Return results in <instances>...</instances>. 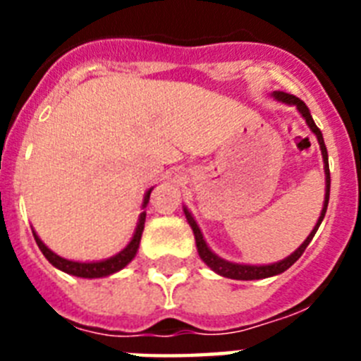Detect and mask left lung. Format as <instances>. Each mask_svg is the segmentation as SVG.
Segmentation results:
<instances>
[{
    "mask_svg": "<svg viewBox=\"0 0 361 361\" xmlns=\"http://www.w3.org/2000/svg\"><path fill=\"white\" fill-rule=\"evenodd\" d=\"M275 95L279 101H282V103H288V104H295L296 108H298V111L302 114V116L305 117V123L309 124V128L312 130V133L317 135L318 142H320V148H322V155H324V164H325V202H324V209H322L320 213V219H318L317 226H314V229H312L311 233H309V237L305 238V242L302 245H300L298 250L295 251V253L291 255V257L283 258L282 262H276V264H271V266H242V264H233V262H228V260H222V258L216 257L215 253H212V250L208 247V244H206V240H204L202 233H200L199 226H197V222L193 220V216H191V213L188 212V209H184V213H186V219L188 222H190L191 229H193V233H195V242H197V250H199V255L200 258H202L204 262L208 264L209 267H212L215 273H219V275L222 276H228V279H233V280H260V279H267V276H275V275H280V273H283L286 269H289V267L293 266V264L298 260L302 255H304L305 247L309 245V242L312 240V237H314V233L318 231V228H320L322 220H324L325 216V212H327V204H329V191H331V173H329V159H327V148H325L324 145V137H322V132L320 128H318L317 124H314V121H312L311 114H309V108L305 106L304 101H300L296 95H291V94H286V92H275Z\"/></svg>",
    "mask_w": 361,
    "mask_h": 361,
    "instance_id": "8db88e82",
    "label": "left lung"
}]
</instances>
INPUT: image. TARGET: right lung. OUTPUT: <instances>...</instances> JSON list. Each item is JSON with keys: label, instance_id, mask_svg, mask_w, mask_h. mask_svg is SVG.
Instances as JSON below:
<instances>
[{"label": "right lung", "instance_id": "obj_1", "mask_svg": "<svg viewBox=\"0 0 361 361\" xmlns=\"http://www.w3.org/2000/svg\"><path fill=\"white\" fill-rule=\"evenodd\" d=\"M149 193H152V190H149L145 197V208L149 200ZM145 219L146 213H141V219H139V224H137L135 235H133L132 242H130L119 255L108 258V260H103V262H72V260H66V258H61L59 255L52 253V251L39 240V237H37L36 233H34V238H36L37 245H39L41 253H43L44 257H47V260H49L52 266H56L57 269L65 271L68 275L81 276V279H101V276H108L111 275V273H116V271L123 269L126 264L132 262V258L135 257L137 250H139V242H141L142 229H145Z\"/></svg>", "mask_w": 361, "mask_h": 361}]
</instances>
